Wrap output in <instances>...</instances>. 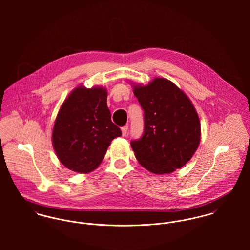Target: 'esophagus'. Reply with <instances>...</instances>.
Segmentation results:
<instances>
[{
  "label": "esophagus",
  "mask_w": 250,
  "mask_h": 250,
  "mask_svg": "<svg viewBox=\"0 0 250 250\" xmlns=\"http://www.w3.org/2000/svg\"><path fill=\"white\" fill-rule=\"evenodd\" d=\"M121 132H122V136L125 137L127 135V132H128V126H124L121 128Z\"/></svg>",
  "instance_id": "34e87169"
}]
</instances>
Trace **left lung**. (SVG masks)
Masks as SVG:
<instances>
[{
	"instance_id": "left-lung-1",
	"label": "left lung",
	"mask_w": 250,
	"mask_h": 250,
	"mask_svg": "<svg viewBox=\"0 0 250 250\" xmlns=\"http://www.w3.org/2000/svg\"><path fill=\"white\" fill-rule=\"evenodd\" d=\"M144 110V132L131 143L140 165L155 174L183 167L201 140L196 109L187 94L169 80L155 78L148 84L131 83Z\"/></svg>"
}]
</instances>
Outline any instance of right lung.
Listing matches in <instances>:
<instances>
[{"instance_id":"add662e5","label":"right lung","mask_w":250,"mask_h":250,"mask_svg":"<svg viewBox=\"0 0 250 250\" xmlns=\"http://www.w3.org/2000/svg\"><path fill=\"white\" fill-rule=\"evenodd\" d=\"M107 88L75 87L55 120L52 143L60 162L78 173H88L102 163L107 147L121 130L110 119Z\"/></svg>"}]
</instances>
